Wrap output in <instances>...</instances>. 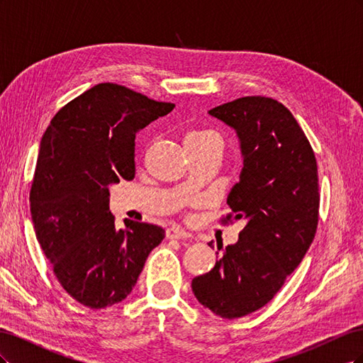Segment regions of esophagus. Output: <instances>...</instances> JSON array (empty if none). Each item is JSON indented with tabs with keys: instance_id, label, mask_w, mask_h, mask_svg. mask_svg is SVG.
Instances as JSON below:
<instances>
[{
	"instance_id": "obj_1",
	"label": "esophagus",
	"mask_w": 363,
	"mask_h": 363,
	"mask_svg": "<svg viewBox=\"0 0 363 363\" xmlns=\"http://www.w3.org/2000/svg\"><path fill=\"white\" fill-rule=\"evenodd\" d=\"M167 238L168 239H191L192 235L184 232V230L180 227H171L167 230Z\"/></svg>"
}]
</instances>
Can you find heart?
Segmentation results:
<instances>
[{"label": "heart", "mask_w": 363, "mask_h": 363, "mask_svg": "<svg viewBox=\"0 0 363 363\" xmlns=\"http://www.w3.org/2000/svg\"><path fill=\"white\" fill-rule=\"evenodd\" d=\"M211 138H218L215 133H212V131H194V133H191L188 136V139H186V142L189 140H206V139H211Z\"/></svg>", "instance_id": "obj_1"}]
</instances>
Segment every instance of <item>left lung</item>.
I'll return each mask as SVG.
<instances>
[{"mask_svg": "<svg viewBox=\"0 0 363 363\" xmlns=\"http://www.w3.org/2000/svg\"><path fill=\"white\" fill-rule=\"evenodd\" d=\"M208 113L236 130L244 157L227 199L232 213L221 221L247 225L192 291L215 315L235 320L269 303L309 250L320 215L318 167L303 128L277 100L242 96Z\"/></svg>", "mask_w": 363, "mask_h": 363, "instance_id": "1", "label": "left lung"}]
</instances>
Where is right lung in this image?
Returning a JSON list of instances; mask_svg holds the SVG:
<instances>
[{"instance_id":"add662e5","label":"right lung","mask_w":363,"mask_h":363,"mask_svg":"<svg viewBox=\"0 0 363 363\" xmlns=\"http://www.w3.org/2000/svg\"><path fill=\"white\" fill-rule=\"evenodd\" d=\"M174 107L100 83L63 106L42 136L30 191L36 238L63 289L91 309L123 301L164 238L162 227L130 219L116 228L108 186L135 177L136 133Z\"/></svg>"}]
</instances>
